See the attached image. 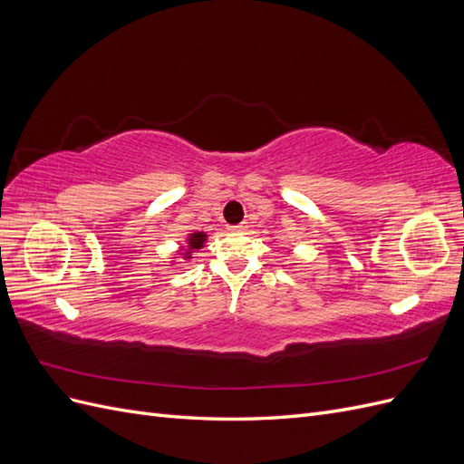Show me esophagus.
<instances>
[{"label": "esophagus", "mask_w": 464, "mask_h": 464, "mask_svg": "<svg viewBox=\"0 0 464 464\" xmlns=\"http://www.w3.org/2000/svg\"><path fill=\"white\" fill-rule=\"evenodd\" d=\"M246 228H247V222H240V224H236V227H230V230H234V232H242Z\"/></svg>", "instance_id": "obj_1"}]
</instances>
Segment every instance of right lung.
<instances>
[{"label": "right lung", "instance_id": "1", "mask_svg": "<svg viewBox=\"0 0 464 464\" xmlns=\"http://www.w3.org/2000/svg\"><path fill=\"white\" fill-rule=\"evenodd\" d=\"M205 237H207V234H203V232H195V234L189 236V249L186 251L188 257H189V254H191L193 249H201L203 247Z\"/></svg>", "mask_w": 464, "mask_h": 464}]
</instances>
